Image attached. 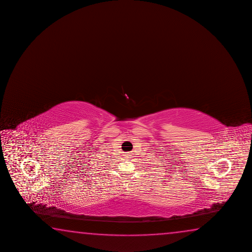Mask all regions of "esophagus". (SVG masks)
<instances>
[{"instance_id":"esophagus-1","label":"esophagus","mask_w":252,"mask_h":252,"mask_svg":"<svg viewBox=\"0 0 252 252\" xmlns=\"http://www.w3.org/2000/svg\"><path fill=\"white\" fill-rule=\"evenodd\" d=\"M130 156H131V155H129V154H126V158H130Z\"/></svg>"}]
</instances>
